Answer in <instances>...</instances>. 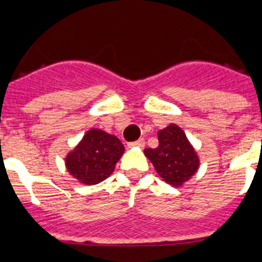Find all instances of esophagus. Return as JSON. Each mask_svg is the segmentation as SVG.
<instances>
[{
	"label": "esophagus",
	"instance_id": "esophagus-1",
	"mask_svg": "<svg viewBox=\"0 0 262 262\" xmlns=\"http://www.w3.org/2000/svg\"><path fill=\"white\" fill-rule=\"evenodd\" d=\"M128 146H129V147H140V148H142L143 146H145V140H143V138H140V140H138V141H134V142L128 143Z\"/></svg>",
	"mask_w": 262,
	"mask_h": 262
}]
</instances>
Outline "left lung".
Returning a JSON list of instances; mask_svg holds the SVG:
<instances>
[{
	"label": "left lung",
	"instance_id": "8db88e82",
	"mask_svg": "<svg viewBox=\"0 0 262 262\" xmlns=\"http://www.w3.org/2000/svg\"><path fill=\"white\" fill-rule=\"evenodd\" d=\"M157 148H145V155L158 175L172 187H181L194 175L200 158L180 126L169 124L158 132Z\"/></svg>",
	"mask_w": 262,
	"mask_h": 262
}]
</instances>
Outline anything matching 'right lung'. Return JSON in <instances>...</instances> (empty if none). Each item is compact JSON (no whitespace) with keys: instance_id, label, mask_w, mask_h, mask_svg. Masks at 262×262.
<instances>
[{"instance_id":"obj_1","label":"right lung","mask_w":262,"mask_h":262,"mask_svg":"<svg viewBox=\"0 0 262 262\" xmlns=\"http://www.w3.org/2000/svg\"><path fill=\"white\" fill-rule=\"evenodd\" d=\"M124 151V145L117 137L102 129H90L84 133L81 142L68 152L65 166L79 183L94 185L114 172Z\"/></svg>"}]
</instances>
